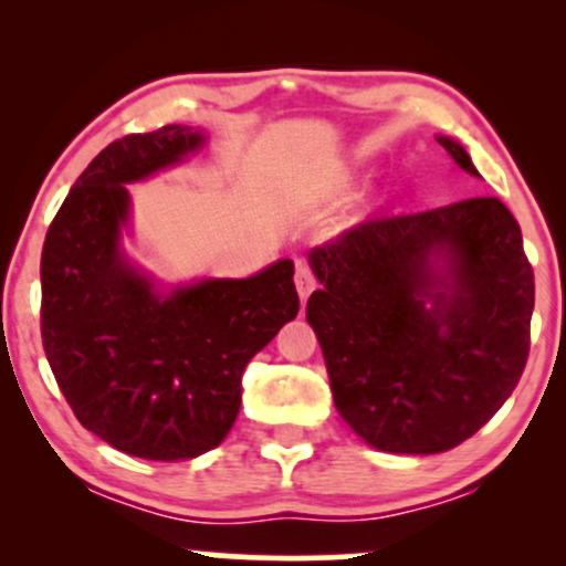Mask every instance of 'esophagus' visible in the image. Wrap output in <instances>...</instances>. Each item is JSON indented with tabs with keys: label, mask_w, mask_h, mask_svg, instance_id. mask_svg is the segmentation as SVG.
Wrapping results in <instances>:
<instances>
[{
	"label": "esophagus",
	"mask_w": 566,
	"mask_h": 566,
	"mask_svg": "<svg viewBox=\"0 0 566 566\" xmlns=\"http://www.w3.org/2000/svg\"><path fill=\"white\" fill-rule=\"evenodd\" d=\"M295 287H297V295H301V301H308L311 292L316 290L314 269H311V265L305 261L295 263Z\"/></svg>",
	"instance_id": "obj_1"
}]
</instances>
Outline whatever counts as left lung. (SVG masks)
I'll return each instance as SVG.
<instances>
[{"label":"left lung","instance_id":"1","mask_svg":"<svg viewBox=\"0 0 566 566\" xmlns=\"http://www.w3.org/2000/svg\"><path fill=\"white\" fill-rule=\"evenodd\" d=\"M439 143L479 175L460 143ZM311 269L322 290L311 292L305 319L335 407L375 450H452L522 378L535 274L500 199L367 218L314 247Z\"/></svg>","mask_w":566,"mask_h":566}]
</instances>
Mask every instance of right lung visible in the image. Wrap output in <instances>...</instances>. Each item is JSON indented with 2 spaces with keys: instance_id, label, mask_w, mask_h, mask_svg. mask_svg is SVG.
Here are the masks:
<instances>
[{
  "instance_id": "right-lung-1",
  "label": "right lung",
  "mask_w": 566,
  "mask_h": 566,
  "mask_svg": "<svg viewBox=\"0 0 566 566\" xmlns=\"http://www.w3.org/2000/svg\"><path fill=\"white\" fill-rule=\"evenodd\" d=\"M201 133L165 125L108 143L76 178L42 247V346L76 420L116 450H212L242 405L247 361L295 319L292 261L159 295L119 252L122 184L175 165Z\"/></svg>"
}]
</instances>
